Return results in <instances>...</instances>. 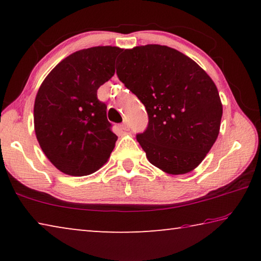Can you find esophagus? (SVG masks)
<instances>
[{"mask_svg":"<svg viewBox=\"0 0 261 261\" xmlns=\"http://www.w3.org/2000/svg\"><path fill=\"white\" fill-rule=\"evenodd\" d=\"M122 129H123V130H127V129H129V125H127V123H126V122H123V124H122Z\"/></svg>","mask_w":261,"mask_h":261,"instance_id":"obj_1","label":"esophagus"}]
</instances>
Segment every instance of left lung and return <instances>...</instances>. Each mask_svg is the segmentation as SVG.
Instances as JSON below:
<instances>
[{"instance_id": "1", "label": "left lung", "mask_w": 261, "mask_h": 261, "mask_svg": "<svg viewBox=\"0 0 261 261\" xmlns=\"http://www.w3.org/2000/svg\"><path fill=\"white\" fill-rule=\"evenodd\" d=\"M116 73L148 114L147 129L137 135L147 160L170 175L199 166L222 117L218 88L205 70L174 48L146 45L123 51Z\"/></svg>"}]
</instances>
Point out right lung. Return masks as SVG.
Listing matches in <instances>:
<instances>
[{"mask_svg":"<svg viewBox=\"0 0 261 261\" xmlns=\"http://www.w3.org/2000/svg\"><path fill=\"white\" fill-rule=\"evenodd\" d=\"M121 48L98 46L65 57L48 73L34 101L39 145L62 173L86 176L108 161L117 136L98 88L115 73Z\"/></svg>","mask_w":261,"mask_h":261,"instance_id":"add662e5","label":"right lung"}]
</instances>
